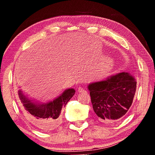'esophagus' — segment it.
<instances>
[{
	"instance_id": "34e87169",
	"label": "esophagus",
	"mask_w": 155,
	"mask_h": 155,
	"mask_svg": "<svg viewBox=\"0 0 155 155\" xmlns=\"http://www.w3.org/2000/svg\"><path fill=\"white\" fill-rule=\"evenodd\" d=\"M78 92L81 93V92H84V91H85V90H84L83 88L80 87H78Z\"/></svg>"
}]
</instances>
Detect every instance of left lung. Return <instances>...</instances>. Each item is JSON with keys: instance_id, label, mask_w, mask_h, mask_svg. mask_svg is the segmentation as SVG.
I'll use <instances>...</instances> for the list:
<instances>
[{"instance_id": "1", "label": "left lung", "mask_w": 155, "mask_h": 155, "mask_svg": "<svg viewBox=\"0 0 155 155\" xmlns=\"http://www.w3.org/2000/svg\"><path fill=\"white\" fill-rule=\"evenodd\" d=\"M136 84L133 76L125 72L89 84L91 104L99 121L115 122L124 117L132 104Z\"/></svg>"}]
</instances>
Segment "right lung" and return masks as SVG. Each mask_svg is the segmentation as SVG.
<instances>
[{
    "label": "right lung",
    "instance_id": "add662e5",
    "mask_svg": "<svg viewBox=\"0 0 155 155\" xmlns=\"http://www.w3.org/2000/svg\"><path fill=\"white\" fill-rule=\"evenodd\" d=\"M18 93L20 105L26 118L43 132H51L59 125L62 107L74 96L75 90L68 88L57 98L46 103L28 98L21 89Z\"/></svg>",
    "mask_w": 155,
    "mask_h": 155
}]
</instances>
